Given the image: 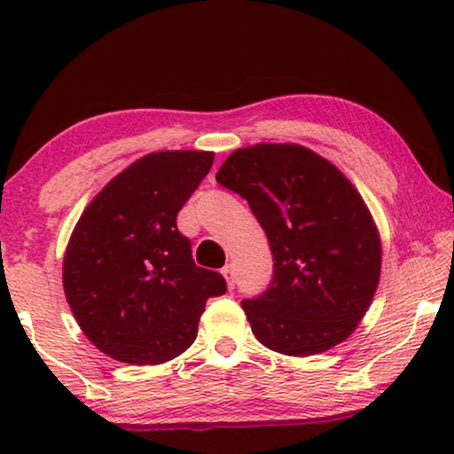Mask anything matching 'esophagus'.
<instances>
[{
  "mask_svg": "<svg viewBox=\"0 0 454 454\" xmlns=\"http://www.w3.org/2000/svg\"><path fill=\"white\" fill-rule=\"evenodd\" d=\"M221 275L225 277L227 287H229V289H233V287H235V269H233V264H227L225 269L221 270Z\"/></svg>",
  "mask_w": 454,
  "mask_h": 454,
  "instance_id": "1",
  "label": "esophagus"
}]
</instances>
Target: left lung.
I'll return each instance as SVG.
<instances>
[{
	"label": "left lung",
	"instance_id": "1",
	"mask_svg": "<svg viewBox=\"0 0 454 454\" xmlns=\"http://www.w3.org/2000/svg\"><path fill=\"white\" fill-rule=\"evenodd\" d=\"M216 182L246 198L275 260L270 287L241 301L256 339L294 357L343 343L368 312L382 269L380 233L356 185L294 142L238 148Z\"/></svg>",
	"mask_w": 454,
	"mask_h": 454
}]
</instances>
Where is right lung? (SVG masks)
<instances>
[{"label": "right lung", "mask_w": 454, "mask_h": 454, "mask_svg": "<svg viewBox=\"0 0 454 454\" xmlns=\"http://www.w3.org/2000/svg\"><path fill=\"white\" fill-rule=\"evenodd\" d=\"M215 160L208 151H159L134 160L89 202L64 254V294L101 353L159 365L196 340L219 272L192 260L177 213Z\"/></svg>", "instance_id": "1"}]
</instances>
